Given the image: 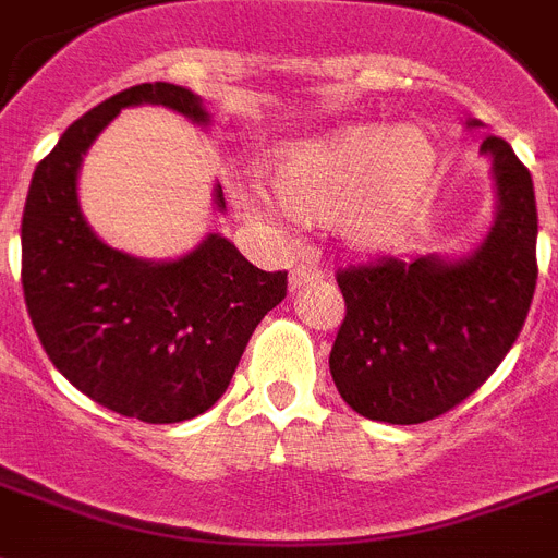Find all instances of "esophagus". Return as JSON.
Here are the masks:
<instances>
[{
    "mask_svg": "<svg viewBox=\"0 0 558 558\" xmlns=\"http://www.w3.org/2000/svg\"><path fill=\"white\" fill-rule=\"evenodd\" d=\"M325 279V270L313 268V265H296V268L290 270V290L305 288L311 282H322Z\"/></svg>",
    "mask_w": 558,
    "mask_h": 558,
    "instance_id": "esophagus-1",
    "label": "esophagus"
}]
</instances>
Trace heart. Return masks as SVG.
<instances>
[{"mask_svg": "<svg viewBox=\"0 0 558 558\" xmlns=\"http://www.w3.org/2000/svg\"><path fill=\"white\" fill-rule=\"evenodd\" d=\"M439 179V147L416 124H348L274 162L284 210L305 225H336L362 253L402 245L430 210Z\"/></svg>", "mask_w": 558, "mask_h": 558, "instance_id": "1", "label": "heart"}]
</instances>
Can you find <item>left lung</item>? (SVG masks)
<instances>
[{
  "label": "left lung",
  "instance_id": "left-lung-1",
  "mask_svg": "<svg viewBox=\"0 0 558 558\" xmlns=\"http://www.w3.org/2000/svg\"><path fill=\"white\" fill-rule=\"evenodd\" d=\"M482 150L494 156L499 214L473 256H390L336 274L344 319L330 376L365 418L422 425L453 411L522 333L538 276L533 179L505 140L487 136Z\"/></svg>",
  "mask_w": 558,
  "mask_h": 558
}]
</instances>
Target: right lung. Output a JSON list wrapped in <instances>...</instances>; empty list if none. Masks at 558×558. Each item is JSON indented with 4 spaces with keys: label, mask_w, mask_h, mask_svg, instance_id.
<instances>
[{
    "label": "right lung",
    "mask_w": 558,
    "mask_h": 558,
    "mask_svg": "<svg viewBox=\"0 0 558 558\" xmlns=\"http://www.w3.org/2000/svg\"><path fill=\"white\" fill-rule=\"evenodd\" d=\"M145 102L207 122L199 96L170 82L128 87L76 119L34 170L22 290L41 348L73 388L119 416L173 425L219 402L256 325L288 293V270H259L216 233L165 265L94 236L76 202L82 154L119 110ZM216 199L225 205L222 191Z\"/></svg>",
    "instance_id": "obj_1"
}]
</instances>
